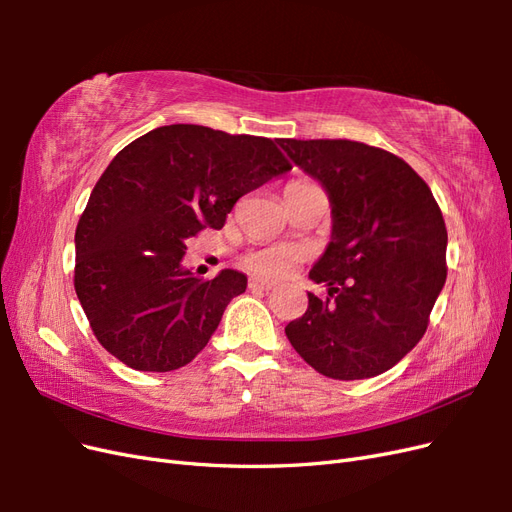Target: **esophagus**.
Listing matches in <instances>:
<instances>
[{
  "mask_svg": "<svg viewBox=\"0 0 512 512\" xmlns=\"http://www.w3.org/2000/svg\"><path fill=\"white\" fill-rule=\"evenodd\" d=\"M250 288H252V290L269 292V290L275 288V284H271V282H267V280H258V277H252V280H250Z\"/></svg>",
  "mask_w": 512,
  "mask_h": 512,
  "instance_id": "1",
  "label": "esophagus"
}]
</instances>
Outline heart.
<instances>
[{
    "label": "heart",
    "instance_id": "1",
    "mask_svg": "<svg viewBox=\"0 0 512 512\" xmlns=\"http://www.w3.org/2000/svg\"><path fill=\"white\" fill-rule=\"evenodd\" d=\"M294 183L301 185V181H294ZM301 258H303V252L297 250V247L277 245V247H265V250L250 252L243 258V265L252 273L262 277H282L297 265Z\"/></svg>",
    "mask_w": 512,
    "mask_h": 512
}]
</instances>
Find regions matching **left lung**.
Here are the masks:
<instances>
[{
    "mask_svg": "<svg viewBox=\"0 0 512 512\" xmlns=\"http://www.w3.org/2000/svg\"><path fill=\"white\" fill-rule=\"evenodd\" d=\"M288 158L329 194L333 230L286 327L301 359L333 380L374 378L421 342L446 282V226L429 185L393 153L356 141L280 138Z\"/></svg>",
    "mask_w": 512,
    "mask_h": 512,
    "instance_id": "1",
    "label": "left lung"
}]
</instances>
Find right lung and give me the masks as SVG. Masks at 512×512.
Masks as SVG:
<instances>
[{"label":"right lung","instance_id":"right-lung-1","mask_svg":"<svg viewBox=\"0 0 512 512\" xmlns=\"http://www.w3.org/2000/svg\"><path fill=\"white\" fill-rule=\"evenodd\" d=\"M292 166L271 138L192 123L123 147L76 226L74 290L98 342L138 371L188 365L218 329L247 277L200 280L181 265L185 241L220 230L237 200Z\"/></svg>","mask_w":512,"mask_h":512}]
</instances>
